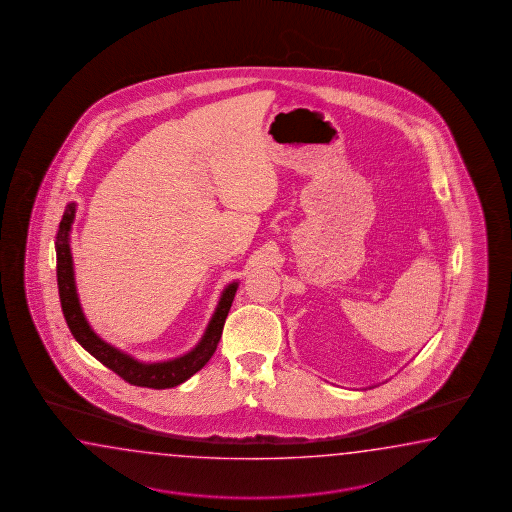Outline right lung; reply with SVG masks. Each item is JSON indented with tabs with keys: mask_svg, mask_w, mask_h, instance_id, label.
I'll return each mask as SVG.
<instances>
[{
	"mask_svg": "<svg viewBox=\"0 0 512 512\" xmlns=\"http://www.w3.org/2000/svg\"><path fill=\"white\" fill-rule=\"evenodd\" d=\"M75 211H77L75 202L68 204L64 215H62V220H60L57 242H55L58 296H60L62 312H64V318H66L73 338L79 341L80 345L93 358H97L101 364L112 369L114 373H117L132 386L152 387V389L180 386L194 373H198L209 362V358L215 354L216 345L222 336V329H224V323L228 318L231 303L237 294L239 283H231L224 288L220 301L216 305L215 314L209 321L202 340L198 341V345L194 347L193 351L183 354L180 358L167 360V362H150V364L139 362L130 354L123 353L114 345L101 340L91 329L90 323L86 321V316L80 308L79 294H77V286H75V272H73V257H71V248H69V231H71V224L75 220Z\"/></svg>",
	"mask_w": 512,
	"mask_h": 512,
	"instance_id": "obj_1",
	"label": "right lung"
}]
</instances>
